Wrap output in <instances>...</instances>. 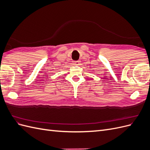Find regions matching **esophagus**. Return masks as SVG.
<instances>
[{"label": "esophagus", "mask_w": 150, "mask_h": 150, "mask_svg": "<svg viewBox=\"0 0 150 150\" xmlns=\"http://www.w3.org/2000/svg\"><path fill=\"white\" fill-rule=\"evenodd\" d=\"M80 63L79 61H73V64L74 65H79V64Z\"/></svg>", "instance_id": "1"}]
</instances>
